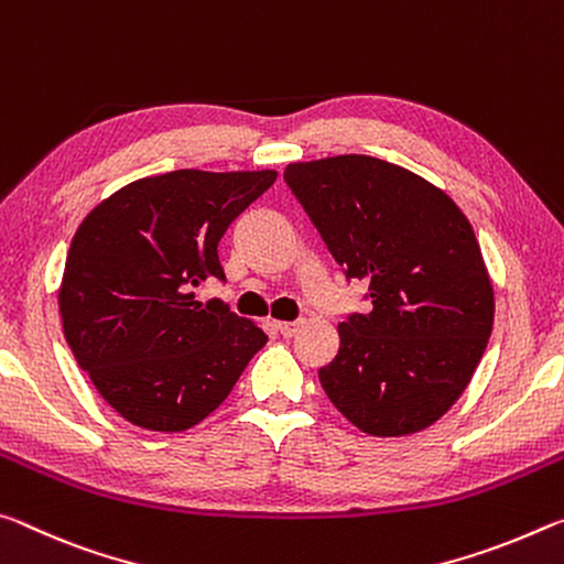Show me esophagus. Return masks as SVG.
<instances>
[{
  "label": "esophagus",
  "mask_w": 564,
  "mask_h": 564,
  "mask_svg": "<svg viewBox=\"0 0 564 564\" xmlns=\"http://www.w3.org/2000/svg\"><path fill=\"white\" fill-rule=\"evenodd\" d=\"M274 327H276V332H280L282 337H294L297 335V329H300V322H274Z\"/></svg>",
  "instance_id": "obj_1"
}]
</instances>
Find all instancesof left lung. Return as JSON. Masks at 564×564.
Here are the masks:
<instances>
[{
	"label": "left lung",
	"instance_id": "left-lung-1",
	"mask_svg": "<svg viewBox=\"0 0 564 564\" xmlns=\"http://www.w3.org/2000/svg\"><path fill=\"white\" fill-rule=\"evenodd\" d=\"M284 182L372 302L339 322L337 355L317 369L332 404L375 437L430 427L492 332V284L467 217L417 174L365 154L294 162Z\"/></svg>",
	"mask_w": 564,
	"mask_h": 564
}]
</instances>
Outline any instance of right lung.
<instances>
[{
  "label": "right lung",
  "mask_w": 564,
  "mask_h": 564,
  "mask_svg": "<svg viewBox=\"0 0 564 564\" xmlns=\"http://www.w3.org/2000/svg\"><path fill=\"white\" fill-rule=\"evenodd\" d=\"M276 172L177 170L127 184L72 239L59 312L97 392L137 427L182 432L215 412L267 335L221 300L219 239Z\"/></svg>",
  "instance_id": "add662e5"
}]
</instances>
